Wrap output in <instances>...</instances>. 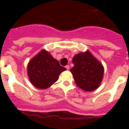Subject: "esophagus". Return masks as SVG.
<instances>
[{
    "mask_svg": "<svg viewBox=\"0 0 129 129\" xmlns=\"http://www.w3.org/2000/svg\"><path fill=\"white\" fill-rule=\"evenodd\" d=\"M65 67H66V68H67V70H69V69H70V66H69V65H67Z\"/></svg>",
    "mask_w": 129,
    "mask_h": 129,
    "instance_id": "esophagus-1",
    "label": "esophagus"
}]
</instances>
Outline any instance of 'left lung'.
<instances>
[{
	"label": "left lung",
	"instance_id": "obj_1",
	"mask_svg": "<svg viewBox=\"0 0 129 129\" xmlns=\"http://www.w3.org/2000/svg\"><path fill=\"white\" fill-rule=\"evenodd\" d=\"M74 67L70 71L77 86L85 92L98 88L103 80L104 67L88 50L80 52L74 57Z\"/></svg>",
	"mask_w": 129,
	"mask_h": 129
}]
</instances>
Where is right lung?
I'll use <instances>...</instances> for the list:
<instances>
[{
  "mask_svg": "<svg viewBox=\"0 0 129 129\" xmlns=\"http://www.w3.org/2000/svg\"><path fill=\"white\" fill-rule=\"evenodd\" d=\"M67 70L46 50H42L31 59L27 72L31 83L40 89H46L59 79V74Z\"/></svg>",
  "mask_w": 129,
  "mask_h": 129,
  "instance_id": "right-lung-1",
  "label": "right lung"
}]
</instances>
